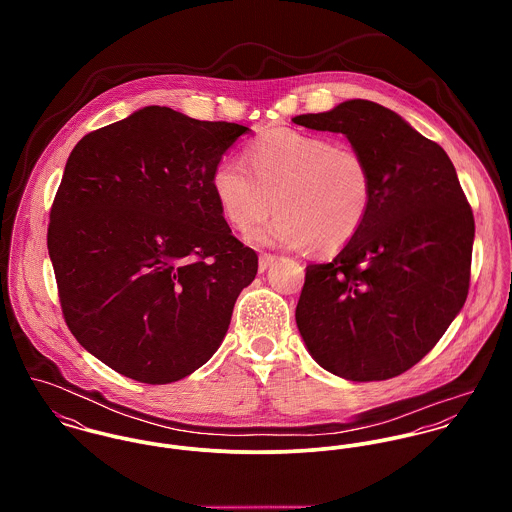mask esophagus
Masks as SVG:
<instances>
[{
    "mask_svg": "<svg viewBox=\"0 0 512 512\" xmlns=\"http://www.w3.org/2000/svg\"><path fill=\"white\" fill-rule=\"evenodd\" d=\"M274 262H276V256H274V254H260L258 270H260V272H264V270H268Z\"/></svg>",
    "mask_w": 512,
    "mask_h": 512,
    "instance_id": "34e87169",
    "label": "esophagus"
}]
</instances>
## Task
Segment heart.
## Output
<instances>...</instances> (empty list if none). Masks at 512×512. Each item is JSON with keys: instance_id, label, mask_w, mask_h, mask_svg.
I'll list each match as a JSON object with an SVG mask.
<instances>
[{"instance_id": "b5f03b06", "label": "heart", "mask_w": 512, "mask_h": 512, "mask_svg": "<svg viewBox=\"0 0 512 512\" xmlns=\"http://www.w3.org/2000/svg\"><path fill=\"white\" fill-rule=\"evenodd\" d=\"M246 163L226 155L211 187L224 219L248 232L274 209L280 215L252 232L258 244L335 252L363 228L374 203L365 155L331 138L276 128L246 147Z\"/></svg>"}]
</instances>
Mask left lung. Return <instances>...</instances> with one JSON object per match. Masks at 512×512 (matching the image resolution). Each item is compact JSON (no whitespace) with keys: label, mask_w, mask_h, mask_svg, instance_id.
<instances>
[{"label":"left lung","mask_w":512,"mask_h":512,"mask_svg":"<svg viewBox=\"0 0 512 512\" xmlns=\"http://www.w3.org/2000/svg\"><path fill=\"white\" fill-rule=\"evenodd\" d=\"M293 122L347 136L374 175L359 234L331 262L305 268L297 329L325 370L394 378L436 347L467 299L473 211L447 153L376 102L347 100Z\"/></svg>","instance_id":"1"}]
</instances>
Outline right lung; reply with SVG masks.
<instances>
[{
  "mask_svg": "<svg viewBox=\"0 0 512 512\" xmlns=\"http://www.w3.org/2000/svg\"><path fill=\"white\" fill-rule=\"evenodd\" d=\"M246 132L146 106L71 151L49 256L71 333L116 372L167 384L217 353L258 272L211 187L215 165Z\"/></svg>",
  "mask_w": 512,
  "mask_h": 512,
  "instance_id": "add662e5",
  "label": "right lung"
}]
</instances>
